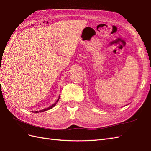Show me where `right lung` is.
I'll list each match as a JSON object with an SVG mask.
<instances>
[{
    "mask_svg": "<svg viewBox=\"0 0 151 151\" xmlns=\"http://www.w3.org/2000/svg\"><path fill=\"white\" fill-rule=\"evenodd\" d=\"M59 99H60V96H59V98L58 99V100H57V101H56V102L54 104H52V105H51V106H50V107H49L48 108H46V109H43V110H41V111H36V112H34L35 113H37V112H44V111H47V110H50V109H52V107H54L55 106V105L56 104V103L58 102V100H59Z\"/></svg>",
    "mask_w": 151,
    "mask_h": 151,
    "instance_id": "1",
    "label": "right lung"
}]
</instances>
